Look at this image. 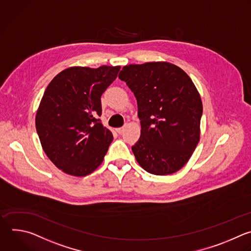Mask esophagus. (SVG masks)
Returning a JSON list of instances; mask_svg holds the SVG:
<instances>
[{
  "label": "esophagus",
  "instance_id": "obj_1",
  "mask_svg": "<svg viewBox=\"0 0 251 251\" xmlns=\"http://www.w3.org/2000/svg\"><path fill=\"white\" fill-rule=\"evenodd\" d=\"M116 131H117L119 134H122V133L125 131V127H124V126L118 127V128H116Z\"/></svg>",
  "mask_w": 251,
  "mask_h": 251
}]
</instances>
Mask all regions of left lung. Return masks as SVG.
<instances>
[{
    "label": "left lung",
    "instance_id": "left-lung-1",
    "mask_svg": "<svg viewBox=\"0 0 251 251\" xmlns=\"http://www.w3.org/2000/svg\"><path fill=\"white\" fill-rule=\"evenodd\" d=\"M119 78L137 101L141 130L131 147L136 161L150 174L177 172L200 140L203 105L193 81L169 62L126 65Z\"/></svg>",
    "mask_w": 251,
    "mask_h": 251
}]
</instances>
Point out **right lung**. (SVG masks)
<instances>
[{"instance_id":"1","label":"right lung","mask_w":251,"mask_h":251,"mask_svg":"<svg viewBox=\"0 0 251 251\" xmlns=\"http://www.w3.org/2000/svg\"><path fill=\"white\" fill-rule=\"evenodd\" d=\"M120 69L70 67L57 74L44 91L35 127L45 154L63 172L86 176L103 162L114 137L99 119L101 96Z\"/></svg>"}]
</instances>
